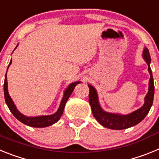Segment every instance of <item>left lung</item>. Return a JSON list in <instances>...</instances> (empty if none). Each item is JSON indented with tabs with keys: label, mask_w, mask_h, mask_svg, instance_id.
Segmentation results:
<instances>
[{
	"label": "left lung",
	"mask_w": 159,
	"mask_h": 159,
	"mask_svg": "<svg viewBox=\"0 0 159 159\" xmlns=\"http://www.w3.org/2000/svg\"><path fill=\"white\" fill-rule=\"evenodd\" d=\"M143 58L148 65V71L150 73L149 80L148 92L144 98V103L140 108L127 115H122L119 113H111L105 111L100 106L99 101L98 93L95 88L91 84L89 87V102L92 107V114L97 121L102 127L112 130H123L129 127H134L143 120L147 116L149 111L153 104L154 95V79L152 75V71L151 68V56L147 47L143 48Z\"/></svg>",
	"instance_id": "8db88e82"
}]
</instances>
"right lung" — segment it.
Here are the masks:
<instances>
[{
    "label": "right lung",
    "mask_w": 159,
    "mask_h": 159,
    "mask_svg": "<svg viewBox=\"0 0 159 159\" xmlns=\"http://www.w3.org/2000/svg\"><path fill=\"white\" fill-rule=\"evenodd\" d=\"M17 45H16V47H17ZM11 64H12V60H10V63L8 64L7 71H8V67L11 65ZM80 83H81L80 81H75V82L71 83V84L68 85V87L66 88L65 91L64 92V95H63V98L62 99H61V102H60V107H59L58 110L57 111L56 113L52 114V115H49V116H35V117H31V116H25V115H23L22 113H20V112L18 111L17 108H16V105H15L14 102L12 101V99H11L10 95H9L8 92V81H7L6 71V75H5V83H4V94H5V102H6L7 106L9 108V110L12 112V115H13L19 121H20L22 123H24V124L32 127H49V126H51V125L54 124V123H56L57 122L59 121V119H60V117L62 116L63 112H64V107H65V104L66 102H67V99H68L70 95L72 93L73 90H74L75 87L76 86L77 84H80Z\"/></svg>",
    "instance_id": "add662e5"
}]
</instances>
